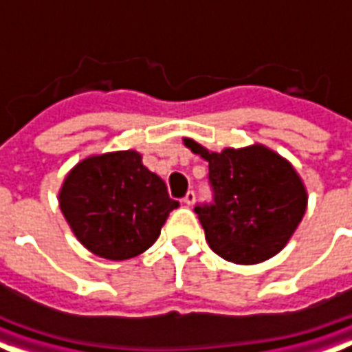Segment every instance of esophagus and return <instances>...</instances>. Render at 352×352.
I'll list each match as a JSON object with an SVG mask.
<instances>
[{
    "label": "esophagus",
    "instance_id": "esophagus-1",
    "mask_svg": "<svg viewBox=\"0 0 352 352\" xmlns=\"http://www.w3.org/2000/svg\"><path fill=\"white\" fill-rule=\"evenodd\" d=\"M195 199H197V195H195V192H188L186 195H184V204H188V206H192L193 203H195Z\"/></svg>",
    "mask_w": 352,
    "mask_h": 352
}]
</instances>
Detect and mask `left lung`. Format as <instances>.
<instances>
[{"instance_id":"1","label":"left lung","mask_w":352,"mask_h":352,"mask_svg":"<svg viewBox=\"0 0 352 352\" xmlns=\"http://www.w3.org/2000/svg\"><path fill=\"white\" fill-rule=\"evenodd\" d=\"M184 146L208 162L214 201L193 210L210 248L237 265H256L276 256L307 208V190L292 164L261 144L221 153L192 138H184Z\"/></svg>"}]
</instances>
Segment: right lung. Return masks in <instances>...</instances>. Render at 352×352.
<instances>
[{"label": "right lung", "instance_id": "obj_1", "mask_svg": "<svg viewBox=\"0 0 352 352\" xmlns=\"http://www.w3.org/2000/svg\"><path fill=\"white\" fill-rule=\"evenodd\" d=\"M177 206L164 181L133 149L87 157L60 190V208L76 239L111 261L148 250Z\"/></svg>", "mask_w": 352, "mask_h": 352}]
</instances>
